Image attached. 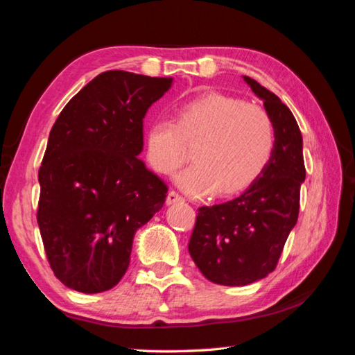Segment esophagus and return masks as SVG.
I'll return each mask as SVG.
<instances>
[{"label": "esophagus", "mask_w": 355, "mask_h": 355, "mask_svg": "<svg viewBox=\"0 0 355 355\" xmlns=\"http://www.w3.org/2000/svg\"><path fill=\"white\" fill-rule=\"evenodd\" d=\"M183 200L184 199L178 194L177 191H169V194H167V199H166L167 205H173V203H178V202H183Z\"/></svg>", "instance_id": "34e87169"}]
</instances>
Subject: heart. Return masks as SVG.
<instances>
[{
  "instance_id": "1",
  "label": "heart",
  "mask_w": 355,
  "mask_h": 355,
  "mask_svg": "<svg viewBox=\"0 0 355 355\" xmlns=\"http://www.w3.org/2000/svg\"><path fill=\"white\" fill-rule=\"evenodd\" d=\"M275 141L274 120L264 107L219 92L180 101L175 122L156 117L146 131L148 163L164 175L180 167L186 146L194 144V163L178 173L177 183L197 197L248 188L268 167Z\"/></svg>"
}]
</instances>
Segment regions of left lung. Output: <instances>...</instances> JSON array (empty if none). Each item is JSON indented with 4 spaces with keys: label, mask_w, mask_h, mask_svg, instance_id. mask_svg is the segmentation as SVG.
Instances as JSON below:
<instances>
[{
    "label": "left lung",
    "mask_w": 355,
    "mask_h": 355,
    "mask_svg": "<svg viewBox=\"0 0 355 355\" xmlns=\"http://www.w3.org/2000/svg\"><path fill=\"white\" fill-rule=\"evenodd\" d=\"M275 125V150L264 172L230 202L200 207L188 249L205 277L218 285L244 286L277 266L299 216L305 180L302 135L277 95L244 76Z\"/></svg>",
    "instance_id": "8db88e82"
}]
</instances>
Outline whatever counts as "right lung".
Returning a JSON list of instances; mask_svg holds the SVG:
<instances>
[{
    "instance_id": "1",
    "label": "right lung",
    "mask_w": 355,
    "mask_h": 355,
    "mask_svg": "<svg viewBox=\"0 0 355 355\" xmlns=\"http://www.w3.org/2000/svg\"><path fill=\"white\" fill-rule=\"evenodd\" d=\"M172 78L110 70L59 114L39 169L37 224L65 286L101 293L127 272L135 233L159 211L167 186L144 161L142 119Z\"/></svg>"
}]
</instances>
